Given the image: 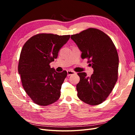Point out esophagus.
I'll return each mask as SVG.
<instances>
[{
  "label": "esophagus",
  "instance_id": "obj_1",
  "mask_svg": "<svg viewBox=\"0 0 135 135\" xmlns=\"http://www.w3.org/2000/svg\"><path fill=\"white\" fill-rule=\"evenodd\" d=\"M67 74H68V76H70V75H71L75 74V73L74 71L68 70V71H67Z\"/></svg>",
  "mask_w": 135,
  "mask_h": 135
}]
</instances>
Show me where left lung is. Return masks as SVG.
<instances>
[{
    "label": "left lung",
    "mask_w": 135,
    "mask_h": 135,
    "mask_svg": "<svg viewBox=\"0 0 135 135\" xmlns=\"http://www.w3.org/2000/svg\"><path fill=\"white\" fill-rule=\"evenodd\" d=\"M71 39L81 52V57L87 58L93 69L91 77L84 72L78 73L80 77L76 84L78 97L89 105L100 104L117 81L119 58L117 49L109 36L96 28H89L72 35Z\"/></svg>",
    "instance_id": "left-lung-1"
}]
</instances>
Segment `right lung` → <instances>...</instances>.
<instances>
[{
    "instance_id": "1",
    "label": "right lung",
    "mask_w": 135,
    "mask_h": 135,
    "mask_svg": "<svg viewBox=\"0 0 135 135\" xmlns=\"http://www.w3.org/2000/svg\"><path fill=\"white\" fill-rule=\"evenodd\" d=\"M70 35L39 34L23 45L20 54L18 71L22 86L34 103L47 106L58 100L67 71L57 72L50 64Z\"/></svg>"
}]
</instances>
